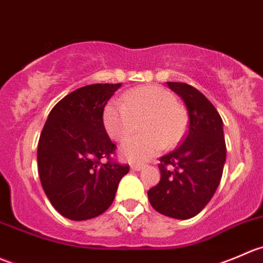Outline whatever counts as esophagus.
<instances>
[{
	"label": "esophagus",
	"instance_id": "esophagus-1",
	"mask_svg": "<svg viewBox=\"0 0 263 263\" xmlns=\"http://www.w3.org/2000/svg\"><path fill=\"white\" fill-rule=\"evenodd\" d=\"M130 167L134 171H140L143 167H144V165H140V163H133V165H130Z\"/></svg>",
	"mask_w": 263,
	"mask_h": 263
}]
</instances>
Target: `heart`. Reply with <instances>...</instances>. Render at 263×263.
I'll return each instance as SVG.
<instances>
[{
	"instance_id": "1",
	"label": "heart",
	"mask_w": 263,
	"mask_h": 263,
	"mask_svg": "<svg viewBox=\"0 0 263 263\" xmlns=\"http://www.w3.org/2000/svg\"><path fill=\"white\" fill-rule=\"evenodd\" d=\"M142 120L140 130L145 135L130 138L120 147V156L130 162L149 160L162 147H175L185 133V111L170 90L157 85L128 90L123 102L114 100L103 108V128L116 142L132 135Z\"/></svg>"
}]
</instances>
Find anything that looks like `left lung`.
<instances>
[{
    "label": "left lung",
    "instance_id": "left-lung-1",
    "mask_svg": "<svg viewBox=\"0 0 263 263\" xmlns=\"http://www.w3.org/2000/svg\"><path fill=\"white\" fill-rule=\"evenodd\" d=\"M167 85L188 110V132L175 151L160 158V183L148 191V199L160 214L186 220L206 207L220 184L226 161L222 119L194 87L176 82Z\"/></svg>",
    "mask_w": 263,
    "mask_h": 263
}]
</instances>
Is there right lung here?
Here are the masks:
<instances>
[{
	"instance_id": "obj_1",
	"label": "right lung",
	"mask_w": 263,
	"mask_h": 263,
	"mask_svg": "<svg viewBox=\"0 0 263 263\" xmlns=\"http://www.w3.org/2000/svg\"><path fill=\"white\" fill-rule=\"evenodd\" d=\"M121 87L90 84L74 90L51 110L38 143L37 161L47 198L59 214L83 221L100 216L115 198L128 165L112 162L116 145L102 124L107 101ZM107 158V163H102Z\"/></svg>"
}]
</instances>
